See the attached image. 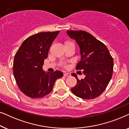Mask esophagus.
I'll return each instance as SVG.
<instances>
[{
    "label": "esophagus",
    "mask_w": 129,
    "mask_h": 129,
    "mask_svg": "<svg viewBox=\"0 0 129 129\" xmlns=\"http://www.w3.org/2000/svg\"><path fill=\"white\" fill-rule=\"evenodd\" d=\"M70 75H70V73H64V76H65V77H69V76H70Z\"/></svg>",
    "instance_id": "34e87169"
}]
</instances>
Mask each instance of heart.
Segmentation results:
<instances>
[{
	"label": "heart",
	"instance_id": "b5f03b06",
	"mask_svg": "<svg viewBox=\"0 0 129 129\" xmlns=\"http://www.w3.org/2000/svg\"><path fill=\"white\" fill-rule=\"evenodd\" d=\"M74 45V44L72 43V42L69 41V40H67V41H66V42H64V45Z\"/></svg>",
	"mask_w": 129,
	"mask_h": 129
}]
</instances>
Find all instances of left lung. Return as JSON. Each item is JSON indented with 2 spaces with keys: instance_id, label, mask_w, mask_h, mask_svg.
Segmentation results:
<instances>
[{
  "instance_id": "obj_1",
  "label": "left lung",
  "mask_w": 129,
  "mask_h": 129,
  "mask_svg": "<svg viewBox=\"0 0 129 129\" xmlns=\"http://www.w3.org/2000/svg\"><path fill=\"white\" fill-rule=\"evenodd\" d=\"M67 34L79 45L81 59L76 69L82 70L85 75L83 79L79 80L75 73L72 74L77 83L71 89L72 93L83 99L96 98L105 91L112 79L113 59L105 44L89 33L68 30Z\"/></svg>"
}]
</instances>
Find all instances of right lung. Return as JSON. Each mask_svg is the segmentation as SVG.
I'll list each match as a JSON object with an SVG mask.
<instances>
[{
    "label": "right lung",
    "instance_id": "add662e5",
    "mask_svg": "<svg viewBox=\"0 0 129 129\" xmlns=\"http://www.w3.org/2000/svg\"><path fill=\"white\" fill-rule=\"evenodd\" d=\"M59 31L40 32L23 42L15 56L13 75L19 89L26 96L40 98L52 91L54 83L63 76L60 71L52 73L43 70L44 60Z\"/></svg>",
    "mask_w": 129,
    "mask_h": 129
}]
</instances>
